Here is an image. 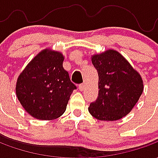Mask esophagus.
Masks as SVG:
<instances>
[{"label":"esophagus","instance_id":"obj_1","mask_svg":"<svg viewBox=\"0 0 158 158\" xmlns=\"http://www.w3.org/2000/svg\"><path fill=\"white\" fill-rule=\"evenodd\" d=\"M85 84H80L79 85V89L80 91H83L84 89H85Z\"/></svg>","mask_w":158,"mask_h":158}]
</instances>
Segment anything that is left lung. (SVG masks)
I'll list each match as a JSON object with an SVG mask.
<instances>
[{"label": "left lung", "instance_id": "8db88e82", "mask_svg": "<svg viewBox=\"0 0 158 158\" xmlns=\"http://www.w3.org/2000/svg\"><path fill=\"white\" fill-rule=\"evenodd\" d=\"M99 77V92L89 112L94 118L115 121L133 109L143 92V81L139 73L119 52L108 50L91 57Z\"/></svg>", "mask_w": 158, "mask_h": 158}]
</instances>
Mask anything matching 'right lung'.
Listing matches in <instances>:
<instances>
[{
    "instance_id": "add662e5",
    "label": "right lung",
    "mask_w": 158,
    "mask_h": 158,
    "mask_svg": "<svg viewBox=\"0 0 158 158\" xmlns=\"http://www.w3.org/2000/svg\"><path fill=\"white\" fill-rule=\"evenodd\" d=\"M62 53L45 49L26 66L16 85L17 97L27 113L52 120L65 112L76 85L62 67Z\"/></svg>"
}]
</instances>
